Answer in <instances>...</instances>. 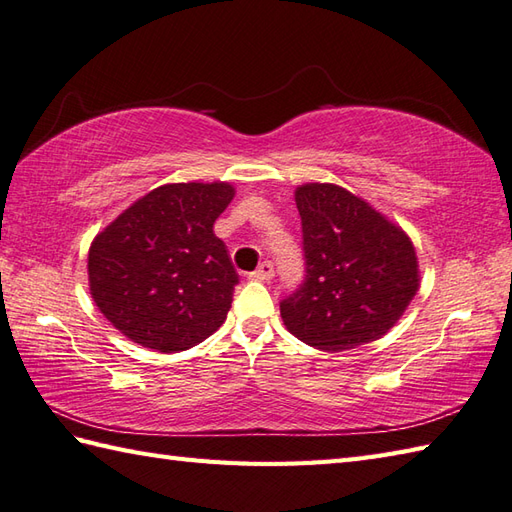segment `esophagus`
Listing matches in <instances>:
<instances>
[{"label":"esophagus","mask_w":512,"mask_h":512,"mask_svg":"<svg viewBox=\"0 0 512 512\" xmlns=\"http://www.w3.org/2000/svg\"><path fill=\"white\" fill-rule=\"evenodd\" d=\"M273 277H275L273 262H262L255 273H250V279H255V281H270Z\"/></svg>","instance_id":"1"}]
</instances>
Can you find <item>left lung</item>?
<instances>
[{
    "label": "left lung",
    "instance_id": "1",
    "mask_svg": "<svg viewBox=\"0 0 512 512\" xmlns=\"http://www.w3.org/2000/svg\"><path fill=\"white\" fill-rule=\"evenodd\" d=\"M303 284L279 303L299 341L354 350L387 334L420 286L418 257L400 226L336 184H301Z\"/></svg>",
    "mask_w": 512,
    "mask_h": 512
}]
</instances>
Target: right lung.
<instances>
[{
	"label": "right lung",
	"mask_w": 512,
	"mask_h": 512,
	"mask_svg": "<svg viewBox=\"0 0 512 512\" xmlns=\"http://www.w3.org/2000/svg\"><path fill=\"white\" fill-rule=\"evenodd\" d=\"M233 195L228 182L162 184L94 237L92 299L127 339L171 354L224 323L239 277L213 224Z\"/></svg>",
	"instance_id": "add662e5"
}]
</instances>
